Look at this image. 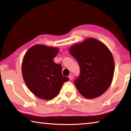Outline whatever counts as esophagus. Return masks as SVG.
<instances>
[{
  "label": "esophagus",
  "instance_id": "esophagus-1",
  "mask_svg": "<svg viewBox=\"0 0 131 131\" xmlns=\"http://www.w3.org/2000/svg\"><path fill=\"white\" fill-rule=\"evenodd\" d=\"M69 80H73V75L72 74H70L69 76Z\"/></svg>",
  "mask_w": 131,
  "mask_h": 131
}]
</instances>
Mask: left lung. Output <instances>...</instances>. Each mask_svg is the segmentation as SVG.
<instances>
[{
	"mask_svg": "<svg viewBox=\"0 0 131 131\" xmlns=\"http://www.w3.org/2000/svg\"><path fill=\"white\" fill-rule=\"evenodd\" d=\"M78 62L80 74L74 84L85 98L100 96L109 88L113 79L114 61L112 52L102 42L89 37L69 49Z\"/></svg>",
	"mask_w": 131,
	"mask_h": 131,
	"instance_id": "obj_1",
	"label": "left lung"
}]
</instances>
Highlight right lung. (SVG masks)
<instances>
[{"label":"right lung","mask_w":131,"mask_h":131,"mask_svg":"<svg viewBox=\"0 0 131 131\" xmlns=\"http://www.w3.org/2000/svg\"><path fill=\"white\" fill-rule=\"evenodd\" d=\"M59 49L36 44L29 49L22 62V74L26 86L35 96L51 100L60 91L69 78L62 74V66L54 62Z\"/></svg>","instance_id":"1"}]
</instances>
